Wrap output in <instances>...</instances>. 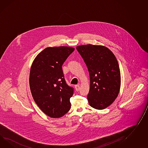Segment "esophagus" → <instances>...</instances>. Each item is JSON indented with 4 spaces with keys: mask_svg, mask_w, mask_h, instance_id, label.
Listing matches in <instances>:
<instances>
[{
    "mask_svg": "<svg viewBox=\"0 0 148 148\" xmlns=\"http://www.w3.org/2000/svg\"><path fill=\"white\" fill-rule=\"evenodd\" d=\"M75 88L76 90L77 91H79V89H80V87H79V85H76L75 86Z\"/></svg>",
    "mask_w": 148,
    "mask_h": 148,
    "instance_id": "obj_1",
    "label": "esophagus"
}]
</instances>
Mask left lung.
<instances>
[{
    "instance_id": "left-lung-1",
    "label": "left lung",
    "mask_w": 148,
    "mask_h": 148,
    "mask_svg": "<svg viewBox=\"0 0 148 148\" xmlns=\"http://www.w3.org/2000/svg\"><path fill=\"white\" fill-rule=\"evenodd\" d=\"M86 64L90 76L87 98L94 108L103 110L115 101L119 93L121 76L115 56L108 47L91 44L76 47Z\"/></svg>"
}]
</instances>
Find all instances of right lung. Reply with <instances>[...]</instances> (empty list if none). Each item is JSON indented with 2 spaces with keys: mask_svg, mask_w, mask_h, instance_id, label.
Returning <instances> with one entry per match:
<instances>
[{
  "mask_svg": "<svg viewBox=\"0 0 148 148\" xmlns=\"http://www.w3.org/2000/svg\"><path fill=\"white\" fill-rule=\"evenodd\" d=\"M74 48L47 47L36 56L29 75L33 98L43 112L51 118H60L71 108L74 88L66 83L62 65Z\"/></svg>",
  "mask_w": 148,
  "mask_h": 148,
  "instance_id": "add662e5",
  "label": "right lung"
}]
</instances>
